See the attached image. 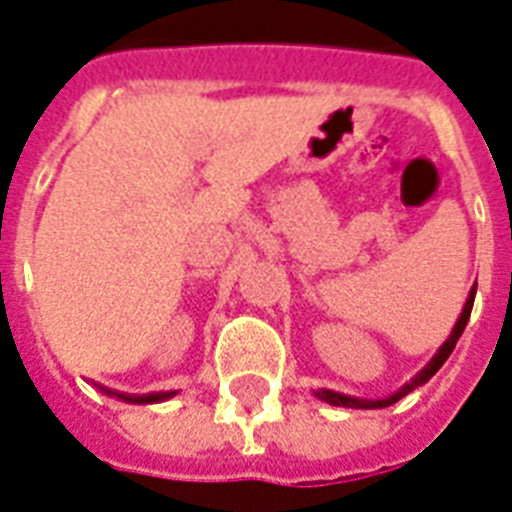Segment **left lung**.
<instances>
[{
  "label": "left lung",
  "instance_id": "left-lung-1",
  "mask_svg": "<svg viewBox=\"0 0 512 512\" xmlns=\"http://www.w3.org/2000/svg\"><path fill=\"white\" fill-rule=\"evenodd\" d=\"M473 300H476V289L470 292L468 303H465V311H462L460 321L454 324L449 340H446L444 345L438 348V353H436V356H433V361H430V364L425 366V369H422V372L417 374V377H414L412 382H409V385H404V388L398 390V393H393V396H388V398H377V401H366V398L342 396V393H335V390H319L316 396H319L321 401H327V404H332V406H350V409H385V406L396 404L398 398H404L406 393H412V390L417 388V385H422V382H428L430 377H433V374H436L438 369H441V364H444L446 358L452 356L454 345H457V340H460L462 332H465V327H468L470 311H473Z\"/></svg>",
  "mask_w": 512,
  "mask_h": 512
}]
</instances>
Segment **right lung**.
<instances>
[{
  "instance_id": "add662e5",
  "label": "right lung",
  "mask_w": 512,
  "mask_h": 512,
  "mask_svg": "<svg viewBox=\"0 0 512 512\" xmlns=\"http://www.w3.org/2000/svg\"><path fill=\"white\" fill-rule=\"evenodd\" d=\"M111 393V390H108ZM114 396L124 398V401H138V404H148V401H162V398L172 396V393H159V396H140V398H132V396H124V393H114Z\"/></svg>"
}]
</instances>
